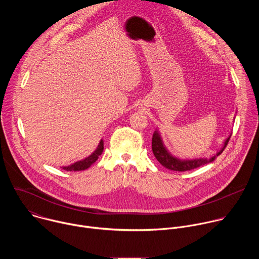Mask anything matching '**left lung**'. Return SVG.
<instances>
[{"mask_svg": "<svg viewBox=\"0 0 259 259\" xmlns=\"http://www.w3.org/2000/svg\"><path fill=\"white\" fill-rule=\"evenodd\" d=\"M231 136H229V138L225 141V144L216 156L210 158V159H195V160H179L175 157H173L172 155L169 154V152L166 150V147L164 146V143L162 141V138L159 134L158 131H155L153 134V139H152V150L153 153L156 157V159L159 161L160 164H162V166H164L165 168L169 169V170H173V171H188V170H192L195 168H198L200 166H203L205 164L211 163L215 160L216 157H218L221 153L225 151V149L227 147L229 141H230Z\"/></svg>", "mask_w": 259, "mask_h": 259, "instance_id": "1", "label": "left lung"}]
</instances>
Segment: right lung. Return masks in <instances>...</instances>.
Instances as JSON below:
<instances>
[{"instance_id":"1","label":"right lung","mask_w":259,"mask_h":259,"mask_svg":"<svg viewBox=\"0 0 259 259\" xmlns=\"http://www.w3.org/2000/svg\"><path fill=\"white\" fill-rule=\"evenodd\" d=\"M103 152V141L101 140L97 146V149L94 151L93 154H91L89 157H87L86 159L73 163L72 165L63 167V170L66 171H82V170H86L87 168H89L93 163L96 162V160L98 159V157L102 154Z\"/></svg>"}]
</instances>
